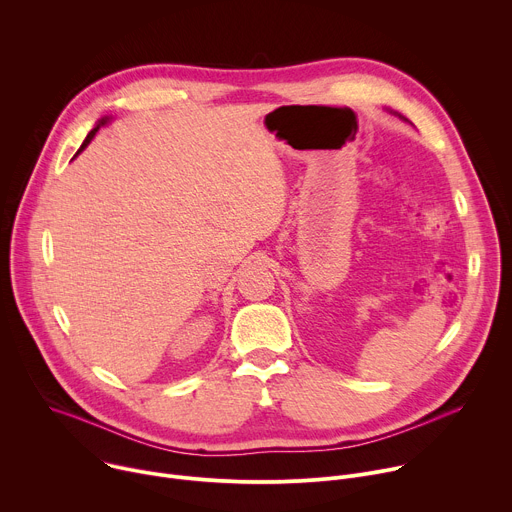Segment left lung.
<instances>
[{"label": "left lung", "instance_id": "left-lung-1", "mask_svg": "<svg viewBox=\"0 0 512 512\" xmlns=\"http://www.w3.org/2000/svg\"><path fill=\"white\" fill-rule=\"evenodd\" d=\"M391 113H395V111H391ZM395 115H399V113H395ZM399 117H401V119H405V117H403V115H399Z\"/></svg>", "mask_w": 512, "mask_h": 512}]
</instances>
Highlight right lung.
I'll return each mask as SVG.
<instances>
[{"label":"right lung","mask_w":512,"mask_h":512,"mask_svg":"<svg viewBox=\"0 0 512 512\" xmlns=\"http://www.w3.org/2000/svg\"><path fill=\"white\" fill-rule=\"evenodd\" d=\"M111 119H113V117H111V115H107V117H101V119H99V121H97V123H95V127H93V129H91V131H89V135H87V137H85V141H83V145H81V148H79V152H77V156H79V154H81V152H83V150H85V148H87V145H89V143H91V141H93V137H95V133H97V131H99V129H101V127H103V125H107V123H109V121H111ZM77 156H75V158H77Z\"/></svg>","instance_id":"add662e5"}]
</instances>
